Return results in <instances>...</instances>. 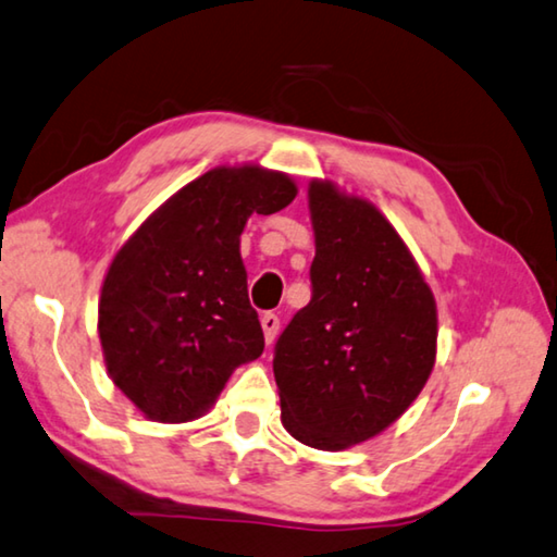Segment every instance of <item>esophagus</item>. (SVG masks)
<instances>
[{"instance_id":"1","label":"esophagus","mask_w":557,"mask_h":557,"mask_svg":"<svg viewBox=\"0 0 557 557\" xmlns=\"http://www.w3.org/2000/svg\"><path fill=\"white\" fill-rule=\"evenodd\" d=\"M261 327H263V337H267V345H271L273 339L278 335V327H281V320L278 315L273 313H263L261 315Z\"/></svg>"}]
</instances>
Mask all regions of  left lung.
I'll list each match as a JSON object with an SVG mask.
<instances>
[{"label":"left lung","mask_w":557,"mask_h":557,"mask_svg":"<svg viewBox=\"0 0 557 557\" xmlns=\"http://www.w3.org/2000/svg\"><path fill=\"white\" fill-rule=\"evenodd\" d=\"M313 298L281 333L273 376L281 423L337 453L386 431L431 376L437 308L431 286L372 202L310 181Z\"/></svg>","instance_id":"obj_1"}]
</instances>
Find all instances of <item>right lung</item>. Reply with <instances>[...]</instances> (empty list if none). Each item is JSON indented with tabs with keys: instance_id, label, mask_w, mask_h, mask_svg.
Instances as JSON below:
<instances>
[{
	"instance_id": "obj_1",
	"label": "right lung",
	"mask_w": 557,
	"mask_h": 557,
	"mask_svg": "<svg viewBox=\"0 0 557 557\" xmlns=\"http://www.w3.org/2000/svg\"><path fill=\"white\" fill-rule=\"evenodd\" d=\"M296 183L218 165L151 212L107 269L97 333L114 386L159 423L200 418L234 369L263 352L239 253L244 224L284 210Z\"/></svg>"
}]
</instances>
